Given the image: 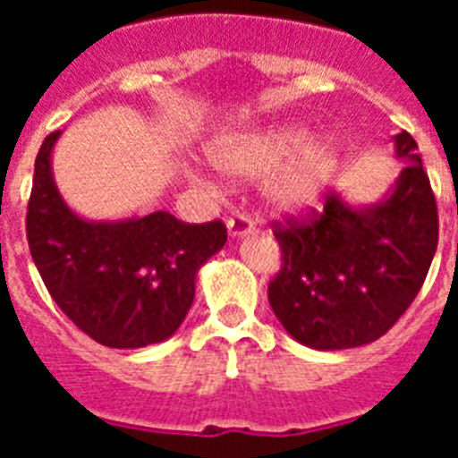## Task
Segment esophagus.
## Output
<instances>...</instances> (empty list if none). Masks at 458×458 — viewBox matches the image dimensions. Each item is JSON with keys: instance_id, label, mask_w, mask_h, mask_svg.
<instances>
[{"instance_id": "obj_1", "label": "esophagus", "mask_w": 458, "mask_h": 458, "mask_svg": "<svg viewBox=\"0 0 458 458\" xmlns=\"http://www.w3.org/2000/svg\"><path fill=\"white\" fill-rule=\"evenodd\" d=\"M226 226H229V233H232L233 238L248 236V233L254 232V222L248 213H233V216L229 217V222H226Z\"/></svg>"}]
</instances>
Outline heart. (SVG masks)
I'll list each match as a JSON object with an SVG mask.
<instances>
[{
  "label": "heart",
  "mask_w": 458,
  "mask_h": 458,
  "mask_svg": "<svg viewBox=\"0 0 458 458\" xmlns=\"http://www.w3.org/2000/svg\"><path fill=\"white\" fill-rule=\"evenodd\" d=\"M222 169L233 174H261L274 169L266 181V197L279 210H305L318 201L337 169L333 141L317 137L301 123H277L222 141L216 148Z\"/></svg>",
  "instance_id": "heart-1"
}]
</instances>
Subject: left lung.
<instances>
[{"label": "left lung", "instance_id": "obj_1", "mask_svg": "<svg viewBox=\"0 0 458 458\" xmlns=\"http://www.w3.org/2000/svg\"><path fill=\"white\" fill-rule=\"evenodd\" d=\"M411 163L390 197L353 208L335 192L321 208L273 222L282 266L268 284L275 317L295 342L337 351L376 342L427 279L438 245V206L411 132L394 135Z\"/></svg>", "mask_w": 458, "mask_h": 458}]
</instances>
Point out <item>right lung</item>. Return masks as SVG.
<instances>
[{
	"label": "right lung",
	"instance_id": "right-lung-1",
	"mask_svg": "<svg viewBox=\"0 0 458 458\" xmlns=\"http://www.w3.org/2000/svg\"><path fill=\"white\" fill-rule=\"evenodd\" d=\"M59 131L40 144L27 204V242L52 301L109 349L165 342L194 301V277L226 242L222 220L181 222L156 210L123 222H87L64 204L50 172Z\"/></svg>",
	"mask_w": 458,
	"mask_h": 458
}]
</instances>
